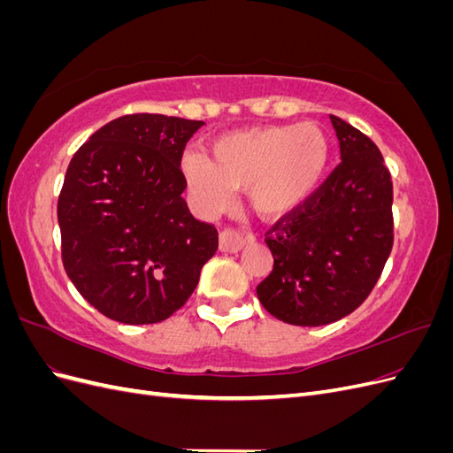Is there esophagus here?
<instances>
[{"instance_id": "obj_1", "label": "esophagus", "mask_w": 453, "mask_h": 453, "mask_svg": "<svg viewBox=\"0 0 453 453\" xmlns=\"http://www.w3.org/2000/svg\"><path fill=\"white\" fill-rule=\"evenodd\" d=\"M253 240L251 236L248 238V242ZM245 245L243 236L240 234L238 230H232V228H225L221 234H219V250L225 251V253H236L240 251Z\"/></svg>"}]
</instances>
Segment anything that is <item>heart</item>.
<instances>
[{
    "mask_svg": "<svg viewBox=\"0 0 453 453\" xmlns=\"http://www.w3.org/2000/svg\"><path fill=\"white\" fill-rule=\"evenodd\" d=\"M331 162L325 132L303 122L296 127H263L219 135L208 158L187 153L181 172L202 211L223 210L232 188H250L257 213L280 219L313 196Z\"/></svg>",
    "mask_w": 453,
    "mask_h": 453,
    "instance_id": "heart-1",
    "label": "heart"
}]
</instances>
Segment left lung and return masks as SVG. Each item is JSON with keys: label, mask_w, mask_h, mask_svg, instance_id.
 <instances>
[{"label": "left lung", "mask_w": 453, "mask_h": 453, "mask_svg": "<svg viewBox=\"0 0 453 453\" xmlns=\"http://www.w3.org/2000/svg\"><path fill=\"white\" fill-rule=\"evenodd\" d=\"M338 168L300 211L268 232L273 270L257 287L273 318L334 323L372 291L393 248V183L374 142L331 115Z\"/></svg>", "instance_id": "obj_1"}]
</instances>
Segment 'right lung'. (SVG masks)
I'll use <instances>...</instances> for the list:
<instances>
[{"label": "right lung", "instance_id": "1", "mask_svg": "<svg viewBox=\"0 0 453 453\" xmlns=\"http://www.w3.org/2000/svg\"><path fill=\"white\" fill-rule=\"evenodd\" d=\"M202 120L125 115L73 155L58 198L62 263L75 289L127 325L168 319L196 289L217 230L188 211L183 149Z\"/></svg>", "mask_w": 453, "mask_h": 453}]
</instances>
